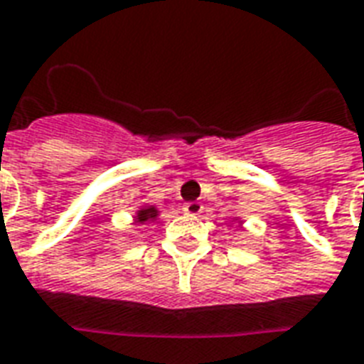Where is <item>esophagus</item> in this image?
<instances>
[{"instance_id":"34e87169","label":"esophagus","mask_w":364,"mask_h":364,"mask_svg":"<svg viewBox=\"0 0 364 364\" xmlns=\"http://www.w3.org/2000/svg\"><path fill=\"white\" fill-rule=\"evenodd\" d=\"M183 212L189 214V216H198L203 212V204L198 200H193V203H185L183 204Z\"/></svg>"}]
</instances>
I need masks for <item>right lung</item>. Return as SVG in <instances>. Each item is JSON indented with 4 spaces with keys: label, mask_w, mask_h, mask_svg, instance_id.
I'll list each match as a JSON object with an SVG mask.
<instances>
[{
    "label": "right lung",
    "mask_w": 364,
    "mask_h": 364,
    "mask_svg": "<svg viewBox=\"0 0 364 364\" xmlns=\"http://www.w3.org/2000/svg\"><path fill=\"white\" fill-rule=\"evenodd\" d=\"M158 218V210L154 206H144L136 212V216H134V222L136 223H144V222H152Z\"/></svg>",
    "instance_id": "obj_1"
}]
</instances>
